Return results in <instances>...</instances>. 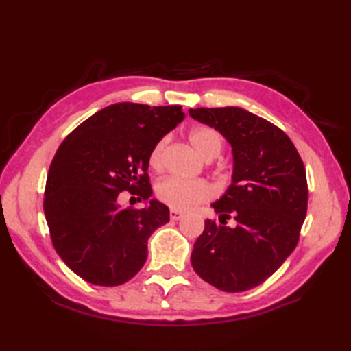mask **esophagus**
<instances>
[{
    "instance_id": "obj_1",
    "label": "esophagus",
    "mask_w": 351,
    "mask_h": 351,
    "mask_svg": "<svg viewBox=\"0 0 351 351\" xmlns=\"http://www.w3.org/2000/svg\"><path fill=\"white\" fill-rule=\"evenodd\" d=\"M182 215H184V213L180 211V210H170V219L173 220V221L180 220V219L182 217Z\"/></svg>"
}]
</instances>
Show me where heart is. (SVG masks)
I'll return each mask as SVG.
<instances>
[{
  "label": "heart",
  "instance_id": "obj_1",
  "mask_svg": "<svg viewBox=\"0 0 351 351\" xmlns=\"http://www.w3.org/2000/svg\"><path fill=\"white\" fill-rule=\"evenodd\" d=\"M189 141L193 149L202 158H214L223 147V140L220 134L210 128V126H196L189 132ZM164 149H166V138L156 141L149 154V166L154 170L162 167ZM156 197L162 204H166L175 210H189L205 200H210L214 195L213 187L204 180H187V178L169 176L160 181L155 187Z\"/></svg>",
  "mask_w": 351,
  "mask_h": 351
}]
</instances>
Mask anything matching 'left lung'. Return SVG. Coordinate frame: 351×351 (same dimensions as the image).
<instances>
[{"instance_id": "1", "label": "left lung", "mask_w": 351, "mask_h": 351, "mask_svg": "<svg viewBox=\"0 0 351 351\" xmlns=\"http://www.w3.org/2000/svg\"><path fill=\"white\" fill-rule=\"evenodd\" d=\"M232 147V184L211 205L220 223L205 221L191 265L226 293L261 285L293 253L308 210L306 170L278 126L240 107L190 108ZM234 218L236 226H226Z\"/></svg>"}]
</instances>
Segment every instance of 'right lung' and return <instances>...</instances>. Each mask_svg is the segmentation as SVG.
Masks as SVG:
<instances>
[{
  "label": "right lung",
  "instance_id": "right-lung-1",
  "mask_svg": "<svg viewBox=\"0 0 351 351\" xmlns=\"http://www.w3.org/2000/svg\"><path fill=\"white\" fill-rule=\"evenodd\" d=\"M181 106L119 102L78 125L56 152L43 211L52 245L81 279L116 287L134 278L147 258V240L170 219L151 199L149 154L182 122ZM143 198L141 210L122 208L118 193Z\"/></svg>",
  "mask_w": 351,
  "mask_h": 351
}]
</instances>
